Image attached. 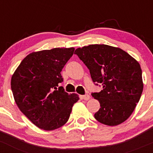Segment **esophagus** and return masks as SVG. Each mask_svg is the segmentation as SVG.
I'll list each match as a JSON object with an SVG mask.
<instances>
[{
	"mask_svg": "<svg viewBox=\"0 0 153 153\" xmlns=\"http://www.w3.org/2000/svg\"><path fill=\"white\" fill-rule=\"evenodd\" d=\"M82 98H83L84 100H89L90 99V96L89 94H85V95H83L82 96Z\"/></svg>",
	"mask_w": 153,
	"mask_h": 153,
	"instance_id": "esophagus-1",
	"label": "esophagus"
}]
</instances>
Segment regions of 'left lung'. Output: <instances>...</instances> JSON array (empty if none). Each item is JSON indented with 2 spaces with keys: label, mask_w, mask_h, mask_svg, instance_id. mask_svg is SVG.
<instances>
[{
  "label": "left lung",
  "mask_w": 153,
  "mask_h": 153,
  "mask_svg": "<svg viewBox=\"0 0 153 153\" xmlns=\"http://www.w3.org/2000/svg\"><path fill=\"white\" fill-rule=\"evenodd\" d=\"M75 54L88 67L93 82L102 84L101 91L92 93L101 106L94 118L108 126L124 123L134 111L144 88L139 62L121 48L107 45L78 48Z\"/></svg>",
  "instance_id": "obj_1"
}]
</instances>
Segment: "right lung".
<instances>
[{
	"label": "right lung",
	"mask_w": 153,
	"mask_h": 153,
	"mask_svg": "<svg viewBox=\"0 0 153 153\" xmlns=\"http://www.w3.org/2000/svg\"><path fill=\"white\" fill-rule=\"evenodd\" d=\"M75 48H56L30 53L17 67L11 88L17 107L36 127L53 131L67 123L77 94L64 91L61 72Z\"/></svg>",
	"instance_id": "right-lung-1"
}]
</instances>
